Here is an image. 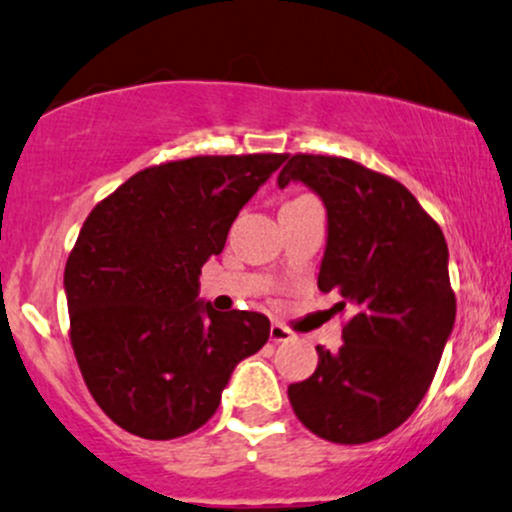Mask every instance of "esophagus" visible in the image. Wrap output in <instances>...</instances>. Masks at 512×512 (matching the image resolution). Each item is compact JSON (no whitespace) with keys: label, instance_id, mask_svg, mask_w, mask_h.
Wrapping results in <instances>:
<instances>
[{"label":"esophagus","instance_id":"esophagus-1","mask_svg":"<svg viewBox=\"0 0 512 512\" xmlns=\"http://www.w3.org/2000/svg\"><path fill=\"white\" fill-rule=\"evenodd\" d=\"M290 338H292L290 329H285V326L278 324V321L271 324V341L273 343H285V341H290Z\"/></svg>","mask_w":512,"mask_h":512}]
</instances>
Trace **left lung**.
Instances as JSON below:
<instances>
[{"label": "left lung", "instance_id": "obj_1", "mask_svg": "<svg viewBox=\"0 0 512 512\" xmlns=\"http://www.w3.org/2000/svg\"><path fill=\"white\" fill-rule=\"evenodd\" d=\"M302 181L329 220L319 290L350 307L343 346H317L312 377L290 384L295 416L319 438L360 445L416 411L455 326L447 241L409 188L343 157L295 154L278 188Z\"/></svg>", "mask_w": 512, "mask_h": 512}]
</instances>
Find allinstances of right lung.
I'll return each mask as SVG.
<instances>
[{
    "label": "right lung",
    "instance_id": "right-lung-1",
    "mask_svg": "<svg viewBox=\"0 0 512 512\" xmlns=\"http://www.w3.org/2000/svg\"><path fill=\"white\" fill-rule=\"evenodd\" d=\"M285 154L191 157L130 176L86 217L65 266L70 338L96 404L145 440L210 421L271 321L198 300L200 268Z\"/></svg>",
    "mask_w": 512,
    "mask_h": 512
}]
</instances>
